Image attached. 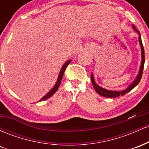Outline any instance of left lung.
Here are the masks:
<instances>
[{
  "instance_id": "8db88e82",
  "label": "left lung",
  "mask_w": 149,
  "mask_h": 149,
  "mask_svg": "<svg viewBox=\"0 0 149 149\" xmlns=\"http://www.w3.org/2000/svg\"><path fill=\"white\" fill-rule=\"evenodd\" d=\"M132 29H134L136 33L139 35V42L140 47H141V66H140L139 71L138 74L136 75V78L134 80V81L131 83L129 86L127 87L125 90H122V91H114V90H107V89H104L102 87H100V85H98L95 83V78H94L93 74L92 73H91V81L92 83V85H93L94 88H95V91H96L99 95H101V96L106 97H110V98H114V97H118L119 96H123V95H125L126 93L131 91L133 88H135L140 82L141 80V76H142L143 73V67H144V61H145V56H144V49H143L142 41H141V34H140L139 31L136 29V28L135 27L134 25L132 24Z\"/></svg>"
}]
</instances>
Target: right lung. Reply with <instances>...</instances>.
<instances>
[{
	"label": "right lung",
	"instance_id": "add662e5",
	"mask_svg": "<svg viewBox=\"0 0 149 149\" xmlns=\"http://www.w3.org/2000/svg\"><path fill=\"white\" fill-rule=\"evenodd\" d=\"M71 60H68L67 61H66V62L64 63V64L63 65L62 67H61L60 71H59V76H58L57 82H56L54 86L52 88V90H50V91H49L48 93L46 94L45 96L42 97V98L40 99V100H39V102H42V101L47 100V99L49 98L50 97H52V95L55 93L56 91L58 90V88H59V85H60V84H61V80H62L63 76H64V73L65 70H66V68L67 67V66L70 64V62H71Z\"/></svg>",
	"mask_w": 149,
	"mask_h": 149
}]
</instances>
